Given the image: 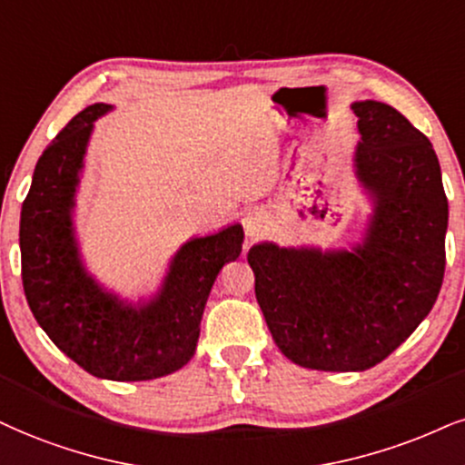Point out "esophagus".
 I'll return each mask as SVG.
<instances>
[{
  "label": "esophagus",
  "instance_id": "34e87169",
  "mask_svg": "<svg viewBox=\"0 0 465 465\" xmlns=\"http://www.w3.org/2000/svg\"><path fill=\"white\" fill-rule=\"evenodd\" d=\"M267 223H269L267 211L261 209V206H252L243 217V228H245V234H248V239L261 237V234L267 231Z\"/></svg>",
  "mask_w": 465,
  "mask_h": 465
}]
</instances>
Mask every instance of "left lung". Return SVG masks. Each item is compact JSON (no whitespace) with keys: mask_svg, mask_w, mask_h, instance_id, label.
I'll return each mask as SVG.
<instances>
[{"mask_svg":"<svg viewBox=\"0 0 465 465\" xmlns=\"http://www.w3.org/2000/svg\"><path fill=\"white\" fill-rule=\"evenodd\" d=\"M353 176L371 213L349 248L248 252L273 342L303 369L366 371L408 341L444 280L449 200L431 142L380 101H355Z\"/></svg>","mask_w":465,"mask_h":465,"instance_id":"1","label":"left lung"}]
</instances>
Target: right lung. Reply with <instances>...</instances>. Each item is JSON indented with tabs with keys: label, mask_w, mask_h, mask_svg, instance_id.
Instances as JSON below:
<instances>
[{
	"label": "right lung",
	"mask_w": 465,
	"mask_h": 465,
	"mask_svg": "<svg viewBox=\"0 0 465 465\" xmlns=\"http://www.w3.org/2000/svg\"><path fill=\"white\" fill-rule=\"evenodd\" d=\"M112 110L85 107L40 154L21 209V278L34 319L73 362L99 380L146 381L193 358L206 300L220 269L242 254L243 226L187 239L151 295L107 289L84 261L74 206L94 123Z\"/></svg>",
	"instance_id": "add662e5"
}]
</instances>
